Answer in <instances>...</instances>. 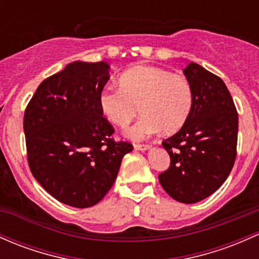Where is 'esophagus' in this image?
Here are the masks:
<instances>
[{"label": "esophagus", "mask_w": 259, "mask_h": 259, "mask_svg": "<svg viewBox=\"0 0 259 259\" xmlns=\"http://www.w3.org/2000/svg\"><path fill=\"white\" fill-rule=\"evenodd\" d=\"M134 149L139 150V151H145V150L150 149L149 144H134Z\"/></svg>", "instance_id": "esophagus-1"}]
</instances>
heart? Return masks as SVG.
<instances>
[{
	"mask_svg": "<svg viewBox=\"0 0 259 259\" xmlns=\"http://www.w3.org/2000/svg\"><path fill=\"white\" fill-rule=\"evenodd\" d=\"M119 88L108 87L99 95V108L109 123L125 127L140 112L143 118L125 132L139 141L161 130L173 134L192 115L194 91L183 76L153 66H135L118 78Z\"/></svg>",
	"mask_w": 259,
	"mask_h": 259,
	"instance_id": "obj_1",
	"label": "heart"
}]
</instances>
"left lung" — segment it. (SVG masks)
I'll list each match as a JSON object with an SVG mask.
<instances>
[{
	"label": "left lung",
	"instance_id": "8db88e82",
	"mask_svg": "<svg viewBox=\"0 0 259 259\" xmlns=\"http://www.w3.org/2000/svg\"><path fill=\"white\" fill-rule=\"evenodd\" d=\"M183 72L194 91V108L187 124L162 143L171 164L158 181L175 200L193 204L229 177L236 160L238 114L220 77L195 62Z\"/></svg>",
	"mask_w": 259,
	"mask_h": 259
}]
</instances>
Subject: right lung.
Segmentation results:
<instances>
[{
  "mask_svg": "<svg viewBox=\"0 0 259 259\" xmlns=\"http://www.w3.org/2000/svg\"><path fill=\"white\" fill-rule=\"evenodd\" d=\"M109 79L104 61H75L39 84L24 113L29 168L61 203L90 208L112 188L121 160L133 150L114 141L99 108Z\"/></svg>",
  "mask_w": 259,
  "mask_h": 259,
  "instance_id": "right-lung-1",
  "label": "right lung"
}]
</instances>
